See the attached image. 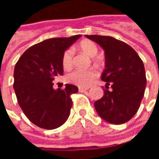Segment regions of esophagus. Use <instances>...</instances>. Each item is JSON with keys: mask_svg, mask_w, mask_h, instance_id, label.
<instances>
[{"mask_svg": "<svg viewBox=\"0 0 159 159\" xmlns=\"http://www.w3.org/2000/svg\"><path fill=\"white\" fill-rule=\"evenodd\" d=\"M78 89H79L80 92H84V91H87V90L89 89V88H82V87H79Z\"/></svg>", "mask_w": 159, "mask_h": 159, "instance_id": "esophagus-1", "label": "esophagus"}]
</instances>
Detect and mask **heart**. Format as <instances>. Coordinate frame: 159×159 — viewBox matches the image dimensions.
I'll return each instance as SVG.
<instances>
[{
  "label": "heart",
  "instance_id": "b5f03b06",
  "mask_svg": "<svg viewBox=\"0 0 159 159\" xmlns=\"http://www.w3.org/2000/svg\"><path fill=\"white\" fill-rule=\"evenodd\" d=\"M78 48L89 57H94L98 53V47L92 41L85 40L80 42ZM73 51L71 49H66L62 56V66L64 69L70 70L73 65ZM97 72L94 70H75L66 76V80L69 83H74L79 87H88L91 84L94 78H96Z\"/></svg>",
  "mask_w": 159,
  "mask_h": 159
}]
</instances>
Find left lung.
I'll use <instances>...</instances> for the list:
<instances>
[{"instance_id": "8db88e82", "label": "left lung", "mask_w": 159, "mask_h": 159, "mask_svg": "<svg viewBox=\"0 0 159 159\" xmlns=\"http://www.w3.org/2000/svg\"><path fill=\"white\" fill-rule=\"evenodd\" d=\"M86 37L102 47L106 54V69L101 80L107 83V89L103 97L94 102L97 113L110 123H126L135 115L143 99L147 85L143 62L129 45L114 37L98 35Z\"/></svg>"}]
</instances>
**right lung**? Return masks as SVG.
I'll use <instances>...</instances> for the list:
<instances>
[{
	"instance_id": "1",
	"label": "right lung",
	"mask_w": 159,
	"mask_h": 159,
	"mask_svg": "<svg viewBox=\"0 0 159 159\" xmlns=\"http://www.w3.org/2000/svg\"><path fill=\"white\" fill-rule=\"evenodd\" d=\"M81 36L45 40L27 49L16 63L13 89L18 103L28 119L42 129L59 128L69 117L70 96L78 88L66 84L64 89L55 90L52 81L64 73V52Z\"/></svg>"
}]
</instances>
